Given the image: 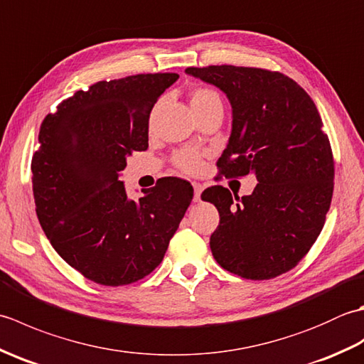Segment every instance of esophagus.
Listing matches in <instances>:
<instances>
[{
  "label": "esophagus",
  "instance_id": "esophagus-1",
  "mask_svg": "<svg viewBox=\"0 0 364 364\" xmlns=\"http://www.w3.org/2000/svg\"><path fill=\"white\" fill-rule=\"evenodd\" d=\"M192 188H194V200H196V202H198V200H200V196H202L203 186H202V184H200V183L194 181V183H192Z\"/></svg>",
  "mask_w": 364,
  "mask_h": 364
}]
</instances>
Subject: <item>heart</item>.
I'll return each instance as SVG.
<instances>
[{
    "label": "heart",
    "instance_id": "heart-1",
    "mask_svg": "<svg viewBox=\"0 0 364 364\" xmlns=\"http://www.w3.org/2000/svg\"><path fill=\"white\" fill-rule=\"evenodd\" d=\"M189 102L192 111L197 114L211 109V107H222V100L218 92L208 87H196L191 92ZM173 166L186 175H196L202 172L205 166V153L194 149L178 150L172 158Z\"/></svg>",
    "mask_w": 364,
    "mask_h": 364
}]
</instances>
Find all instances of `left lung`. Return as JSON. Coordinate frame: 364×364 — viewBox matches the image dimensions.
Instances as JSON below:
<instances>
[{"label":"left lung","instance_id":"left-lung-1","mask_svg":"<svg viewBox=\"0 0 364 364\" xmlns=\"http://www.w3.org/2000/svg\"><path fill=\"white\" fill-rule=\"evenodd\" d=\"M218 86L233 107V129L219 173L258 184L239 198L223 186L203 191L220 222L210 237L215 261L247 280H270L310 252L333 196L335 159L318 107L299 84L257 67H188Z\"/></svg>","mask_w":364,"mask_h":364}]
</instances>
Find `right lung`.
<instances>
[{"mask_svg":"<svg viewBox=\"0 0 364 364\" xmlns=\"http://www.w3.org/2000/svg\"><path fill=\"white\" fill-rule=\"evenodd\" d=\"M176 73L98 81L43 119L31 161L36 213L60 258L90 282L123 286L159 266L194 197L189 181L161 178L128 200L119 172L149 149L154 103Z\"/></svg>","mask_w":364,"mask_h":364,"instance_id":"obj_1","label":"right lung"}]
</instances>
